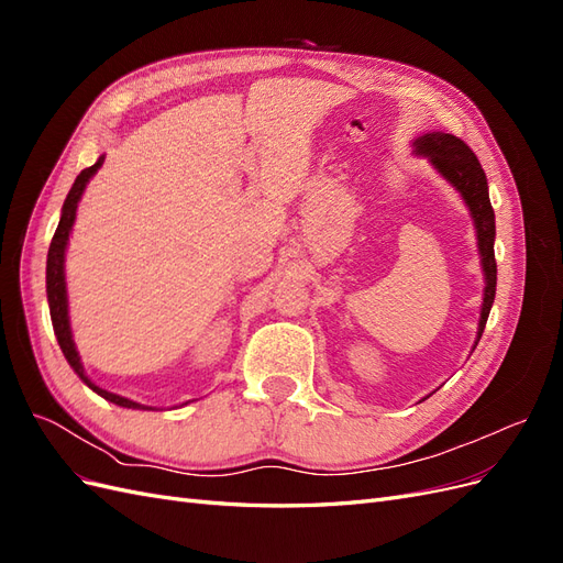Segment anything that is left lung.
I'll use <instances>...</instances> for the list:
<instances>
[{"label": "left lung", "instance_id": "left-lung-1", "mask_svg": "<svg viewBox=\"0 0 563 563\" xmlns=\"http://www.w3.org/2000/svg\"><path fill=\"white\" fill-rule=\"evenodd\" d=\"M416 152L430 157V162L439 168V174L457 187L472 211L474 225H476V240H479V251H482V265L486 272L484 308H482V321H479V335H476L482 338L490 305L496 300V282H498L496 253H493V240H496V213H493L490 199H488L486 174L479 159H476V155L472 152V147L451 133L437 131V133L420 135L416 141ZM476 343H479V340H476Z\"/></svg>", "mask_w": 563, "mask_h": 563}]
</instances>
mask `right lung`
<instances>
[{
	"instance_id": "add662e5",
	"label": "right lung",
	"mask_w": 563,
	"mask_h": 563,
	"mask_svg": "<svg viewBox=\"0 0 563 563\" xmlns=\"http://www.w3.org/2000/svg\"><path fill=\"white\" fill-rule=\"evenodd\" d=\"M103 159L100 157L93 166L84 168V172L77 176L75 185L70 195H67L65 203H63V216H60V223L56 228V234L54 240H51V246H48V258H46V296H48V308H51V321H54V331H56V338H58V345L65 354L67 364H70L75 368L77 376L87 383L93 391H98L100 397L117 404V406H124V408H145L141 404H135L131 399H124L119 395H112V391L103 389L93 385L87 373H84L81 368V362H79V354L75 350V343H73V333H70V321H67V294H65V275H63V258H65V246H67V236H70V230H73V223H75V211H77V201L84 192V187H87L89 178L98 172L100 166H103Z\"/></svg>"
}]
</instances>
